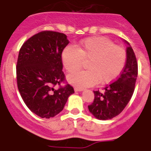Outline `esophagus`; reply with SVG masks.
Instances as JSON below:
<instances>
[{
  "mask_svg": "<svg viewBox=\"0 0 151 151\" xmlns=\"http://www.w3.org/2000/svg\"><path fill=\"white\" fill-rule=\"evenodd\" d=\"M74 90L75 91H82L83 89L82 88H79V87H74Z\"/></svg>",
  "mask_w": 151,
  "mask_h": 151,
  "instance_id": "esophagus-1",
  "label": "esophagus"
}]
</instances>
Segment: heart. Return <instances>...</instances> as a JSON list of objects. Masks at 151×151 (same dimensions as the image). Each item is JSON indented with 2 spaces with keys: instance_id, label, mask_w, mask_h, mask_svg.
Here are the masks:
<instances>
[{
  "instance_id": "heart-1",
  "label": "heart",
  "mask_w": 151,
  "mask_h": 151,
  "mask_svg": "<svg viewBox=\"0 0 151 151\" xmlns=\"http://www.w3.org/2000/svg\"><path fill=\"white\" fill-rule=\"evenodd\" d=\"M61 61L65 70L70 73L77 71L83 61H87L86 68L88 70L76 72L68 78L71 84L83 88L98 81L107 84L116 80L125 67L127 52L110 39L93 37L81 41L78 49L70 45L65 48Z\"/></svg>"
}]
</instances>
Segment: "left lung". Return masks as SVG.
Masks as SVG:
<instances>
[{
  "instance_id": "obj_1",
  "label": "left lung",
  "mask_w": 151,
  "mask_h": 151,
  "mask_svg": "<svg viewBox=\"0 0 151 151\" xmlns=\"http://www.w3.org/2000/svg\"><path fill=\"white\" fill-rule=\"evenodd\" d=\"M137 76L138 62L129 45L127 48V62L122 72L115 81L104 88L102 93L99 90L93 91V101L88 106L90 112L100 120H108L118 115L132 98Z\"/></svg>"
}]
</instances>
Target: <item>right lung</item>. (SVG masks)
Segmentation results:
<instances>
[{"label":"right lung","mask_w":151,"mask_h":151,"mask_svg":"<svg viewBox=\"0 0 151 151\" xmlns=\"http://www.w3.org/2000/svg\"><path fill=\"white\" fill-rule=\"evenodd\" d=\"M68 44L64 33L45 30L24 41L19 51L17 88L28 108L41 118L58 114L74 93L62 71L61 53Z\"/></svg>","instance_id":"right-lung-1"}]
</instances>
